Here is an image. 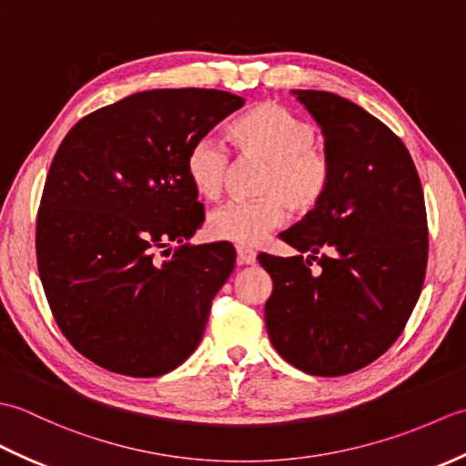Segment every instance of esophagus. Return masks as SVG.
<instances>
[{
  "instance_id": "34e87169",
  "label": "esophagus",
  "mask_w": 466,
  "mask_h": 466,
  "mask_svg": "<svg viewBox=\"0 0 466 466\" xmlns=\"http://www.w3.org/2000/svg\"><path fill=\"white\" fill-rule=\"evenodd\" d=\"M236 254H238L240 264H254L256 262V252L248 246H236Z\"/></svg>"
}]
</instances>
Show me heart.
Returning a JSON list of instances; mask_svg holds the SVG:
<instances>
[{
	"mask_svg": "<svg viewBox=\"0 0 466 466\" xmlns=\"http://www.w3.org/2000/svg\"><path fill=\"white\" fill-rule=\"evenodd\" d=\"M234 146L246 157L266 164L260 176V200H234L208 218L212 238L238 246L260 244L286 220V208L296 216H310L329 198L334 164L329 152L316 146L319 134L304 117L284 106L264 102L244 112L230 127ZM230 156L226 147L202 137L186 157V174L204 200L222 196Z\"/></svg>",
	"mask_w": 466,
	"mask_h": 466,
	"instance_id": "1",
	"label": "heart"
}]
</instances>
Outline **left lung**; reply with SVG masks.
Here are the masks:
<instances>
[{
    "label": "left lung",
    "instance_id": "left-lung-1",
    "mask_svg": "<svg viewBox=\"0 0 466 466\" xmlns=\"http://www.w3.org/2000/svg\"><path fill=\"white\" fill-rule=\"evenodd\" d=\"M294 94L322 126L334 182L319 210L282 232L310 258L258 254L274 284L264 319L286 362L342 376L379 359L407 326L427 274V208L407 146L389 126L336 94Z\"/></svg>",
    "mask_w": 466,
    "mask_h": 466
}]
</instances>
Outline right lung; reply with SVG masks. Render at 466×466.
Returning <instances> with one entry per match:
<instances>
[{
	"instance_id": "add662e5",
	"label": "right lung",
	"mask_w": 466,
	"mask_h": 466,
	"mask_svg": "<svg viewBox=\"0 0 466 466\" xmlns=\"http://www.w3.org/2000/svg\"><path fill=\"white\" fill-rule=\"evenodd\" d=\"M242 106L204 87L140 92L84 116L59 144L37 210V270L56 324L87 360L150 379L200 344L236 254L184 244L204 222L186 157Z\"/></svg>"
}]
</instances>
